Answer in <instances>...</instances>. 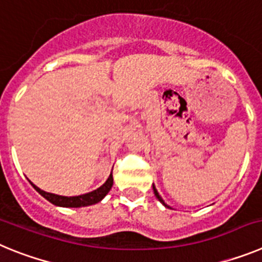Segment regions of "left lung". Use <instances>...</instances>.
<instances>
[{"label":"left lung","instance_id":"1","mask_svg":"<svg viewBox=\"0 0 262 262\" xmlns=\"http://www.w3.org/2000/svg\"><path fill=\"white\" fill-rule=\"evenodd\" d=\"M154 193H155V195H156V198H157V200H159V201H160V202L163 203V205H164V206H165V207H168V206H166V205H165V203H164L163 198H161V196H160V195H159V193H157V190H156V187H155V185H154Z\"/></svg>","mask_w":262,"mask_h":262}]
</instances>
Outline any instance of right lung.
<instances>
[{"instance_id":"1","label":"right lung","mask_w":262,"mask_h":262,"mask_svg":"<svg viewBox=\"0 0 262 262\" xmlns=\"http://www.w3.org/2000/svg\"><path fill=\"white\" fill-rule=\"evenodd\" d=\"M31 185L34 186V189L40 194V195L45 196L46 200L50 201V202L53 203V205L62 206V207H82V206H90L99 202V201L102 200L103 196L110 191L111 186H113V174H110V177L107 178V181H106L102 186L98 187L97 190L90 191V193L82 194V195H77V196L56 195V194L47 193V191L45 190H40V189L36 187L34 184Z\"/></svg>"}]
</instances>
